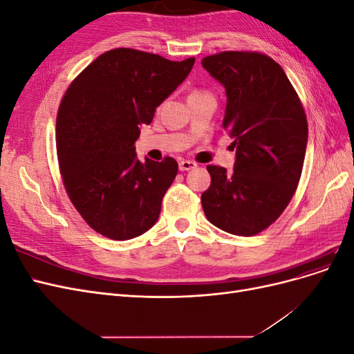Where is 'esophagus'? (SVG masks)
Here are the masks:
<instances>
[{
  "label": "esophagus",
  "instance_id": "esophagus-1",
  "mask_svg": "<svg viewBox=\"0 0 354 354\" xmlns=\"http://www.w3.org/2000/svg\"><path fill=\"white\" fill-rule=\"evenodd\" d=\"M178 168H180V171H190V169L196 168V164L194 162V160L183 159V160H180V162H178Z\"/></svg>",
  "mask_w": 354,
  "mask_h": 354
}]
</instances>
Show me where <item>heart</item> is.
Listing matches in <instances>:
<instances>
[{"mask_svg": "<svg viewBox=\"0 0 354 354\" xmlns=\"http://www.w3.org/2000/svg\"><path fill=\"white\" fill-rule=\"evenodd\" d=\"M194 94H205V93H202V91H195Z\"/></svg>", "mask_w": 354, "mask_h": 354, "instance_id": "1", "label": "heart"}]
</instances>
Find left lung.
Returning <instances> with one entry per match:
<instances>
[{
    "label": "left lung",
    "instance_id": "8db88e82",
    "mask_svg": "<svg viewBox=\"0 0 354 354\" xmlns=\"http://www.w3.org/2000/svg\"><path fill=\"white\" fill-rule=\"evenodd\" d=\"M202 66L226 90L223 128L233 138L232 173L208 165L211 186L201 196L214 226L252 236L279 218L304 164L307 118L286 73L269 56L223 51Z\"/></svg>",
    "mask_w": 354,
    "mask_h": 354
}]
</instances>
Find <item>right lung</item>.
<instances>
[{
    "label": "right lung",
    "instance_id": "obj_1",
    "mask_svg": "<svg viewBox=\"0 0 354 354\" xmlns=\"http://www.w3.org/2000/svg\"><path fill=\"white\" fill-rule=\"evenodd\" d=\"M194 63L115 48L69 85L56 121L60 174L73 207L103 236L133 239L156 223L178 165L169 156L140 162L134 143Z\"/></svg>",
    "mask_w": 354,
    "mask_h": 354
}]
</instances>
